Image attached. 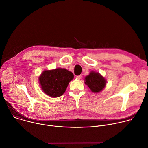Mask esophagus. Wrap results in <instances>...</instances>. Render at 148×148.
Returning <instances> with one entry per match:
<instances>
[{"label": "esophagus", "instance_id": "esophagus-1", "mask_svg": "<svg viewBox=\"0 0 148 148\" xmlns=\"http://www.w3.org/2000/svg\"><path fill=\"white\" fill-rule=\"evenodd\" d=\"M81 77H82V75H77V78L78 79H81Z\"/></svg>", "mask_w": 148, "mask_h": 148}]
</instances>
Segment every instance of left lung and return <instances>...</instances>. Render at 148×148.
I'll return each mask as SVG.
<instances>
[{
	"instance_id": "left-lung-1",
	"label": "left lung",
	"mask_w": 148,
	"mask_h": 148,
	"mask_svg": "<svg viewBox=\"0 0 148 148\" xmlns=\"http://www.w3.org/2000/svg\"><path fill=\"white\" fill-rule=\"evenodd\" d=\"M85 83L88 86L92 92L98 93L105 88L106 81L99 73L91 71L89 75L85 77Z\"/></svg>"
}]
</instances>
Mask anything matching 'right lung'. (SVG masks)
<instances>
[{"mask_svg": "<svg viewBox=\"0 0 148 148\" xmlns=\"http://www.w3.org/2000/svg\"><path fill=\"white\" fill-rule=\"evenodd\" d=\"M74 78L73 74L65 69H56L44 71L39 77L41 89L47 95L58 97L66 91L67 86Z\"/></svg>", "mask_w": 148, "mask_h": 148, "instance_id": "1", "label": "right lung"}]
</instances>
